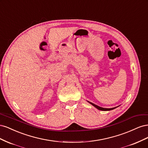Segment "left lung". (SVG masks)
I'll list each match as a JSON object with an SVG mask.
<instances>
[{
  "label": "left lung",
  "mask_w": 148,
  "mask_h": 148,
  "mask_svg": "<svg viewBox=\"0 0 148 148\" xmlns=\"http://www.w3.org/2000/svg\"><path fill=\"white\" fill-rule=\"evenodd\" d=\"M88 102L90 103V104H92L93 106H95V107H96V108H97V109H99V110H103V111L111 110H113V109H115V108H117V107H113V108H110V109L103 108V107H101L98 106H97V105H96V104H93V103H92V102H89V101H88Z\"/></svg>",
  "instance_id": "obj_1"
}]
</instances>
